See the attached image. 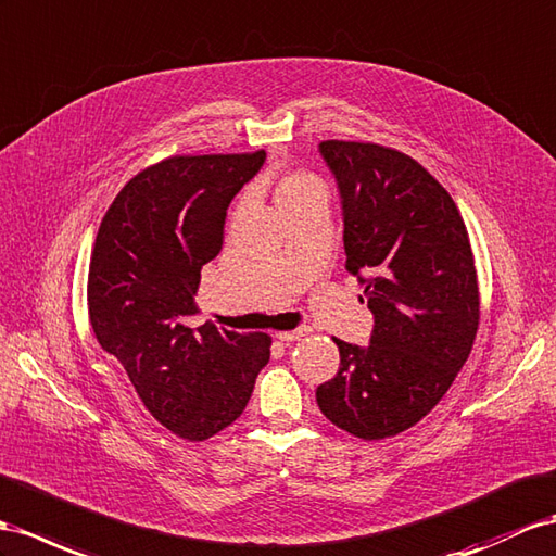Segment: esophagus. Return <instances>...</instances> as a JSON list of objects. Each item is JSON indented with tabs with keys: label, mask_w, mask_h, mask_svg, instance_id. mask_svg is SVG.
Listing matches in <instances>:
<instances>
[{
	"label": "esophagus",
	"mask_w": 556,
	"mask_h": 556,
	"mask_svg": "<svg viewBox=\"0 0 556 556\" xmlns=\"http://www.w3.org/2000/svg\"><path fill=\"white\" fill-rule=\"evenodd\" d=\"M305 333H307V329H295V331H281V333H277V338L281 340V343H293V340H301Z\"/></svg>",
	"instance_id": "34e87169"
}]
</instances>
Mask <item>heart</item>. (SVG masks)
Returning a JSON list of instances; mask_svg holds the SVG:
<instances>
[{
  "instance_id": "heart-1",
  "label": "heart",
  "mask_w": 556,
  "mask_h": 556,
  "mask_svg": "<svg viewBox=\"0 0 556 556\" xmlns=\"http://www.w3.org/2000/svg\"><path fill=\"white\" fill-rule=\"evenodd\" d=\"M317 197L326 199L324 182L315 174H307V170H293V174L283 176L275 190V202L279 211Z\"/></svg>"
}]
</instances>
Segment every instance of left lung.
<instances>
[{
	"mask_svg": "<svg viewBox=\"0 0 556 556\" xmlns=\"http://www.w3.org/2000/svg\"><path fill=\"white\" fill-rule=\"evenodd\" d=\"M319 154L343 204L345 267L364 283L368 345L336 338L338 374L317 388L321 414L374 441L422 420L475 345V255L451 194L408 154L324 140Z\"/></svg>",
	"mask_w": 556,
	"mask_h": 556,
	"instance_id": "obj_1",
	"label": "left lung"
}]
</instances>
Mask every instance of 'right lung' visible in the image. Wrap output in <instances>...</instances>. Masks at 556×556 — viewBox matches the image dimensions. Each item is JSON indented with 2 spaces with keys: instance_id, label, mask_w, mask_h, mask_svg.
<instances>
[{
  "instance_id": "obj_1",
  "label": "right lung",
  "mask_w": 556,
  "mask_h": 556,
  "mask_svg": "<svg viewBox=\"0 0 556 556\" xmlns=\"http://www.w3.org/2000/svg\"><path fill=\"white\" fill-rule=\"evenodd\" d=\"M263 164V150L168 156L126 182L98 227L87 289L93 333L150 414L190 441L232 425L269 362L267 333L190 321L227 206Z\"/></svg>"
}]
</instances>
